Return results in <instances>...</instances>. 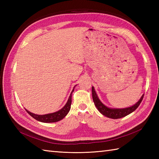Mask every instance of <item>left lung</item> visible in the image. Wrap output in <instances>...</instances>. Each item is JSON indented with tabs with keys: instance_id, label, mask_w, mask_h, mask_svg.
Wrapping results in <instances>:
<instances>
[{
	"instance_id": "8db88e82",
	"label": "left lung",
	"mask_w": 159,
	"mask_h": 159,
	"mask_svg": "<svg viewBox=\"0 0 159 159\" xmlns=\"http://www.w3.org/2000/svg\"><path fill=\"white\" fill-rule=\"evenodd\" d=\"M92 98L94 104H95L97 109L99 111V112L100 113H102L103 116L111 118V119H119V118H121L128 116V115L133 113L134 111H135L137 109V107L139 106L140 103L143 100V94L141 96V98L139 100V101H138L137 103L133 104V106L128 107L126 108H122V109L110 108L109 107L104 105L99 99V98L98 96L93 87H92Z\"/></svg>"
}]
</instances>
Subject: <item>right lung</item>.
I'll use <instances>...</instances> for the list:
<instances>
[{"mask_svg": "<svg viewBox=\"0 0 159 159\" xmlns=\"http://www.w3.org/2000/svg\"><path fill=\"white\" fill-rule=\"evenodd\" d=\"M75 87L76 86L74 87V88L72 91V92H71V93H70L69 98H68V100H67V102L65 104V106H64L62 109L59 110L58 111H56V112L51 113L45 114V115H38V114H35V113L30 112V111L26 110V109H25V110L31 117H33L36 120L41 121V122L53 123V122H57V121L61 120L67 116V114L69 113V111L70 110L71 104H72V94L74 92V87Z\"/></svg>", "mask_w": 159, "mask_h": 159, "instance_id": "1", "label": "right lung"}]
</instances>
